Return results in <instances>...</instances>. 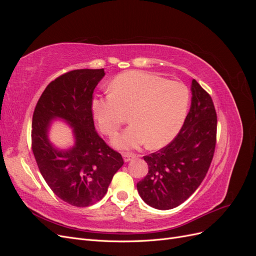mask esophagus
<instances>
[{"label":"esophagus","instance_id":"obj_1","mask_svg":"<svg viewBox=\"0 0 256 256\" xmlns=\"http://www.w3.org/2000/svg\"><path fill=\"white\" fill-rule=\"evenodd\" d=\"M122 157H124V160H125V162H129L132 159H134L136 157V154H134L132 152H124Z\"/></svg>","mask_w":256,"mask_h":256}]
</instances>
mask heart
Listing matches in <instances>:
<instances>
[{
    "mask_svg": "<svg viewBox=\"0 0 256 256\" xmlns=\"http://www.w3.org/2000/svg\"><path fill=\"white\" fill-rule=\"evenodd\" d=\"M110 95L96 97L92 112L99 129L113 136L129 114L131 126L113 138L118 148L164 146L180 130L189 106V90L182 83L166 81L142 72H129L110 84Z\"/></svg>",
    "mask_w": 256,
    "mask_h": 256,
    "instance_id": "obj_1",
    "label": "heart"
}]
</instances>
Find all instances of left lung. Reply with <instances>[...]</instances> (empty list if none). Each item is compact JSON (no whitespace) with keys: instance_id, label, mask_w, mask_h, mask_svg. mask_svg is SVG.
<instances>
[{"instance_id":"8db88e82","label":"left lung","mask_w":256,"mask_h":256,"mask_svg":"<svg viewBox=\"0 0 256 256\" xmlns=\"http://www.w3.org/2000/svg\"><path fill=\"white\" fill-rule=\"evenodd\" d=\"M191 106L174 140L144 156L148 173L136 184L144 202L160 210L184 203L205 178L214 157L216 113L210 95L193 79Z\"/></svg>"}]
</instances>
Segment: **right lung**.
<instances>
[{"label":"right lung","instance_id":"1","mask_svg":"<svg viewBox=\"0 0 256 256\" xmlns=\"http://www.w3.org/2000/svg\"><path fill=\"white\" fill-rule=\"evenodd\" d=\"M104 69H76L52 81L35 106L32 150L38 168L50 189L64 202L88 207L102 200L114 174L124 164L122 154L108 146L95 130L92 92ZM73 129L75 144L58 150L48 141L53 119Z\"/></svg>","mask_w":256,"mask_h":256}]
</instances>
